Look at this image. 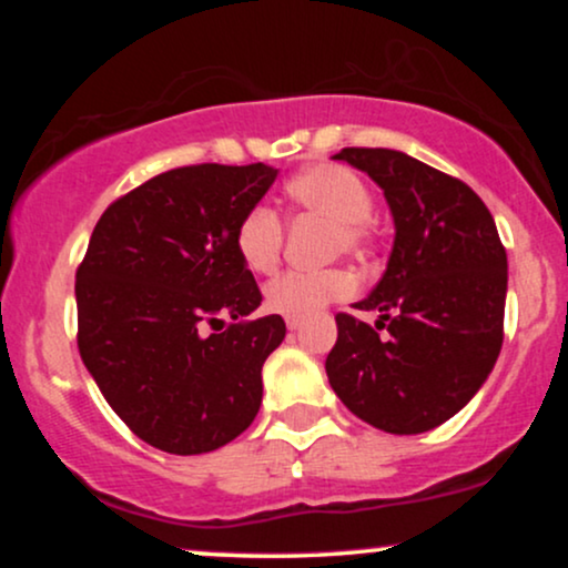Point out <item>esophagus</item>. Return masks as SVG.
I'll list each match as a JSON object with an SVG mask.
<instances>
[{
	"mask_svg": "<svg viewBox=\"0 0 568 568\" xmlns=\"http://www.w3.org/2000/svg\"><path fill=\"white\" fill-rule=\"evenodd\" d=\"M285 325H288V331H298L302 328V321L298 317H285Z\"/></svg>",
	"mask_w": 568,
	"mask_h": 568,
	"instance_id": "esophagus-1",
	"label": "esophagus"
}]
</instances>
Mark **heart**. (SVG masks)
I'll list each match as a JSON object with an SVG mask.
<instances>
[{"instance_id":"heart-1","label":"heart","mask_w":568,"mask_h":568,"mask_svg":"<svg viewBox=\"0 0 568 568\" xmlns=\"http://www.w3.org/2000/svg\"><path fill=\"white\" fill-rule=\"evenodd\" d=\"M285 200L291 207L334 221V253L361 251L371 240L368 216L374 211V192L347 165L321 162L304 168L285 184ZM285 243V224L270 205L247 207L234 230V251L240 262L253 272H272L280 262ZM355 291V280L344 270L323 272H283L264 288V306L283 317H310L325 304L347 298Z\"/></svg>"}]
</instances>
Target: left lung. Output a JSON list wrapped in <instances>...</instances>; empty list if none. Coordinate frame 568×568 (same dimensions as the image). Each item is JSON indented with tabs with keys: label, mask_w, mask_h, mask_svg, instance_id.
<instances>
[{
	"label": "left lung",
	"mask_w": 568,
	"mask_h": 568,
	"mask_svg": "<svg viewBox=\"0 0 568 568\" xmlns=\"http://www.w3.org/2000/svg\"><path fill=\"white\" fill-rule=\"evenodd\" d=\"M384 189L395 245L368 298V325L338 312L325 357L334 393L352 414L393 435L443 425L470 403L505 338L507 253L497 224L465 181L393 149L336 154Z\"/></svg>",
	"instance_id": "obj_1"
}]
</instances>
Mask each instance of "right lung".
I'll list each match as a JSON object with an SVG mask.
<instances>
[{
  "instance_id": "obj_1",
  "label": "right lung",
  "mask_w": 568,
  "mask_h": 568,
  "mask_svg": "<svg viewBox=\"0 0 568 568\" xmlns=\"http://www.w3.org/2000/svg\"><path fill=\"white\" fill-rule=\"evenodd\" d=\"M277 171L173 168L116 197L77 266V347L114 414L160 452L226 446L262 406V366L285 338L234 230Z\"/></svg>"
}]
</instances>
